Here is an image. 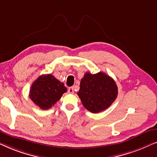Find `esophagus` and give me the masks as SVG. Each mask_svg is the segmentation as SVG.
<instances>
[{
    "label": "esophagus",
    "instance_id": "34e87169",
    "mask_svg": "<svg viewBox=\"0 0 157 157\" xmlns=\"http://www.w3.org/2000/svg\"><path fill=\"white\" fill-rule=\"evenodd\" d=\"M68 92L69 94H74V88L73 87H70V88H68Z\"/></svg>",
    "mask_w": 157,
    "mask_h": 157
}]
</instances>
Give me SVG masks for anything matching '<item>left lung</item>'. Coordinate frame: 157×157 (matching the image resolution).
Returning <instances> with one entry per match:
<instances>
[{
  "mask_svg": "<svg viewBox=\"0 0 157 157\" xmlns=\"http://www.w3.org/2000/svg\"><path fill=\"white\" fill-rule=\"evenodd\" d=\"M83 106L91 113H99L112 104L118 95L114 80L103 72L86 73L78 93Z\"/></svg>",
  "mask_w": 157,
  "mask_h": 157,
  "instance_id": "obj_1",
  "label": "left lung"
}]
</instances>
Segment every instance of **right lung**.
<instances>
[{"label":"right lung","instance_id":"obj_1","mask_svg":"<svg viewBox=\"0 0 157 157\" xmlns=\"http://www.w3.org/2000/svg\"><path fill=\"white\" fill-rule=\"evenodd\" d=\"M67 89L53 75H41L33 83L29 92V97L41 109L47 110L52 107Z\"/></svg>","mask_w":157,"mask_h":157}]
</instances>
